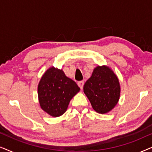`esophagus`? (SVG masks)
I'll use <instances>...</instances> for the list:
<instances>
[{
    "label": "esophagus",
    "instance_id": "34e87169",
    "mask_svg": "<svg viewBox=\"0 0 152 152\" xmlns=\"http://www.w3.org/2000/svg\"><path fill=\"white\" fill-rule=\"evenodd\" d=\"M84 81H80V82H79L78 83H77V84H78V86H80V88H81V89H82L83 88V86H84Z\"/></svg>",
    "mask_w": 152,
    "mask_h": 152
}]
</instances>
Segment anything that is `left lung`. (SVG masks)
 I'll list each match as a JSON object with an SVG mask.
<instances>
[{"label":"left lung","instance_id":"1","mask_svg":"<svg viewBox=\"0 0 152 152\" xmlns=\"http://www.w3.org/2000/svg\"><path fill=\"white\" fill-rule=\"evenodd\" d=\"M84 93L95 111L101 114L107 113L119 101V80L109 66H97L84 84Z\"/></svg>","mask_w":152,"mask_h":152}]
</instances>
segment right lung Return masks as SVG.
Returning a JSON list of instances; mask_svg holds the SVG:
<instances>
[{"mask_svg": "<svg viewBox=\"0 0 152 152\" xmlns=\"http://www.w3.org/2000/svg\"><path fill=\"white\" fill-rule=\"evenodd\" d=\"M77 84L61 69L49 68L38 84V97L41 109L52 117L65 113L71 99L80 91Z\"/></svg>", "mask_w": 152, "mask_h": 152, "instance_id": "right-lung-1", "label": "right lung"}]
</instances>
